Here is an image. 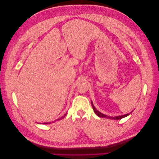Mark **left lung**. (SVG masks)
I'll return each instance as SVG.
<instances>
[{"mask_svg":"<svg viewBox=\"0 0 159 159\" xmlns=\"http://www.w3.org/2000/svg\"><path fill=\"white\" fill-rule=\"evenodd\" d=\"M91 105H92V107H93V111H94L96 115H97L98 117H102V118H107V119H109L118 120V119H122V118H124V117H125L128 116V115H129L130 114H131V113L133 112V111H131V113H127V114H125V115H120V116H116V117H111V116H108V115H105V114H103V113H102L99 112L98 110L96 109V108L95 107V106H94V105H93V104L92 102H91Z\"/></svg>","mask_w":159,"mask_h":159,"instance_id":"left-lung-1","label":"left lung"}]
</instances>
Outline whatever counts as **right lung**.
Listing matches in <instances>:
<instances>
[{"label":"right lung","mask_w":159,"mask_h":159,"mask_svg":"<svg viewBox=\"0 0 159 159\" xmlns=\"http://www.w3.org/2000/svg\"><path fill=\"white\" fill-rule=\"evenodd\" d=\"M66 114H64V115H63V116H62V117H60L59 119H56L55 121H60V120H61L62 119H64V118L65 117V116H66ZM50 123H51V122H48V123H43L42 124H50Z\"/></svg>","instance_id":"add662e5"}]
</instances>
